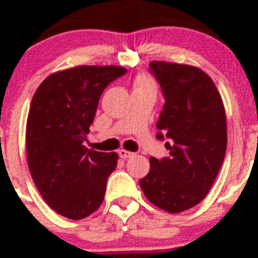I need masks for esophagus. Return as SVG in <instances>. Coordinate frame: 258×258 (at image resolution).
<instances>
[{
  "instance_id": "esophagus-1",
  "label": "esophagus",
  "mask_w": 258,
  "mask_h": 258,
  "mask_svg": "<svg viewBox=\"0 0 258 258\" xmlns=\"http://www.w3.org/2000/svg\"><path fill=\"white\" fill-rule=\"evenodd\" d=\"M118 156L121 157V159H129V157L136 156V154L131 151H126V150H120V151H118Z\"/></svg>"
}]
</instances>
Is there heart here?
<instances>
[{
    "instance_id": "1",
    "label": "heart",
    "mask_w": 258,
    "mask_h": 258,
    "mask_svg": "<svg viewBox=\"0 0 258 258\" xmlns=\"http://www.w3.org/2000/svg\"><path fill=\"white\" fill-rule=\"evenodd\" d=\"M147 83H150L149 79H146L145 76H140V77H137L136 83H134V86H136V85H142V84H147Z\"/></svg>"
}]
</instances>
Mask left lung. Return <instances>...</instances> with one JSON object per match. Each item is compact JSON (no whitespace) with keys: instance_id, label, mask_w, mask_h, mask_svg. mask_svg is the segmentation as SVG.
I'll list each match as a JSON object with an SVG mask.
<instances>
[{"instance_id":"1","label":"left lung","mask_w":258,"mask_h":258,"mask_svg":"<svg viewBox=\"0 0 258 258\" xmlns=\"http://www.w3.org/2000/svg\"><path fill=\"white\" fill-rule=\"evenodd\" d=\"M165 103L156 127L169 156L150 159V172L140 181L146 198L169 213L199 204L211 190L225 159L226 115L211 77L200 68L151 61Z\"/></svg>"}]
</instances>
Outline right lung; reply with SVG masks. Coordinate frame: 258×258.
I'll list each match as a JSON object with an SVG mask.
<instances>
[{
    "instance_id": "right-lung-1",
    "label": "right lung",
    "mask_w": 258,
    "mask_h": 258,
    "mask_svg": "<svg viewBox=\"0 0 258 258\" xmlns=\"http://www.w3.org/2000/svg\"><path fill=\"white\" fill-rule=\"evenodd\" d=\"M126 74L117 66H79L50 75L32 98L27 118V161L47 206L81 220L104 199L116 152L84 146L104 89Z\"/></svg>"
}]
</instances>
